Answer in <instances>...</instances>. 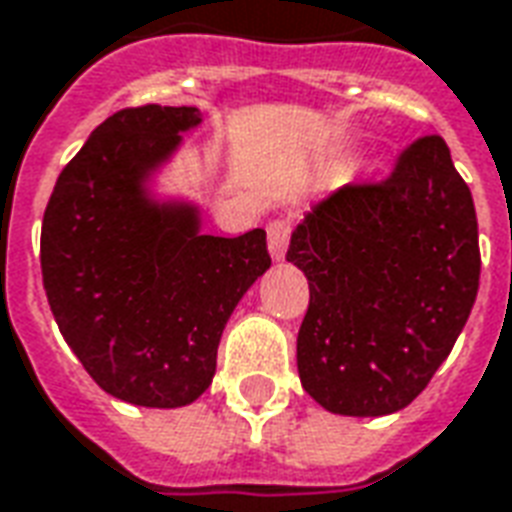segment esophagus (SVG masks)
Listing matches in <instances>:
<instances>
[{
	"label": "esophagus",
	"instance_id": "1",
	"mask_svg": "<svg viewBox=\"0 0 512 512\" xmlns=\"http://www.w3.org/2000/svg\"><path fill=\"white\" fill-rule=\"evenodd\" d=\"M290 233H293V222L287 217L271 219L268 222V252L274 260H285L287 244H290Z\"/></svg>",
	"mask_w": 512,
	"mask_h": 512
}]
</instances>
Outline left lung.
Segmentation results:
<instances>
[{"mask_svg":"<svg viewBox=\"0 0 512 512\" xmlns=\"http://www.w3.org/2000/svg\"><path fill=\"white\" fill-rule=\"evenodd\" d=\"M287 260L309 279L298 331L306 393L355 418L407 407L478 298V217L448 143L412 140L388 179L355 181L317 203Z\"/></svg>","mask_w":512,"mask_h":512,"instance_id":"left-lung-1","label":"left lung"}]
</instances>
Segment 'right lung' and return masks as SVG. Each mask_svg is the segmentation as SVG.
Returning <instances> with one entry per match:
<instances>
[{
	"label": "right lung",
	"mask_w": 512,
	"mask_h": 512,
	"mask_svg": "<svg viewBox=\"0 0 512 512\" xmlns=\"http://www.w3.org/2000/svg\"><path fill=\"white\" fill-rule=\"evenodd\" d=\"M200 124L198 108H121L64 165L40 233L43 287L64 342L102 391L184 407L211 385L241 295L266 274V230L200 236L187 203L143 181Z\"/></svg>",
	"instance_id": "obj_1"
}]
</instances>
